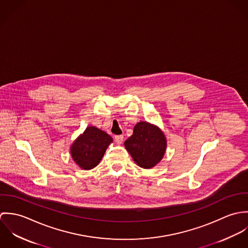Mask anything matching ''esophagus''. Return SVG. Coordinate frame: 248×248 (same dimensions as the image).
Returning a JSON list of instances; mask_svg holds the SVG:
<instances>
[{
	"label": "esophagus",
	"mask_w": 248,
	"mask_h": 248,
	"mask_svg": "<svg viewBox=\"0 0 248 248\" xmlns=\"http://www.w3.org/2000/svg\"><path fill=\"white\" fill-rule=\"evenodd\" d=\"M123 140H124V137H123V136H115V137H114V141L116 142L117 145L122 144Z\"/></svg>",
	"instance_id": "esophagus-1"
}]
</instances>
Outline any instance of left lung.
<instances>
[{"mask_svg": "<svg viewBox=\"0 0 248 248\" xmlns=\"http://www.w3.org/2000/svg\"><path fill=\"white\" fill-rule=\"evenodd\" d=\"M124 146L137 165L151 169L163 158L167 140L159 127L140 121L137 123L133 135L124 142Z\"/></svg>", "mask_w": 248, "mask_h": 248, "instance_id": "8db88e82", "label": "left lung"}]
</instances>
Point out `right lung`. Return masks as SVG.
I'll return each mask as SVG.
<instances>
[{
  "mask_svg": "<svg viewBox=\"0 0 248 248\" xmlns=\"http://www.w3.org/2000/svg\"><path fill=\"white\" fill-rule=\"evenodd\" d=\"M112 139L106 132L89 126L71 146L73 161L83 170H91L99 164Z\"/></svg>",
  "mask_w": 248,
  "mask_h": 248,
  "instance_id": "obj_1",
  "label": "right lung"
}]
</instances>
